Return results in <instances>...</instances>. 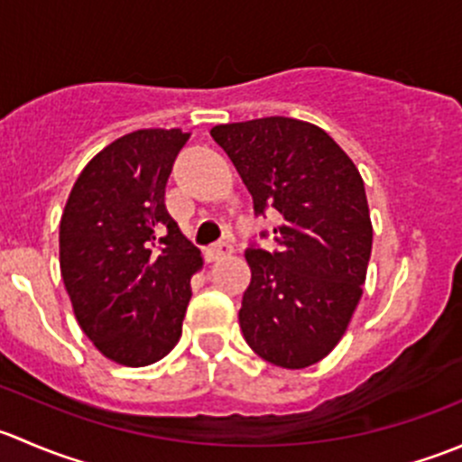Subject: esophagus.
Returning <instances> with one entry per match:
<instances>
[{
	"mask_svg": "<svg viewBox=\"0 0 462 462\" xmlns=\"http://www.w3.org/2000/svg\"><path fill=\"white\" fill-rule=\"evenodd\" d=\"M227 254H232V245L226 244V241H223V244H214V245H209V248H208V259L209 261L223 259V257H227Z\"/></svg>",
	"mask_w": 462,
	"mask_h": 462,
	"instance_id": "34e87169",
	"label": "esophagus"
}]
</instances>
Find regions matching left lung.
Segmentation results:
<instances>
[{"instance_id":"left-lung-1","label":"left lung","mask_w":462,"mask_h":462,"mask_svg":"<svg viewBox=\"0 0 462 462\" xmlns=\"http://www.w3.org/2000/svg\"><path fill=\"white\" fill-rule=\"evenodd\" d=\"M209 134L253 194L254 214H282L274 250H245V342L270 365L306 369L333 351L362 297L374 244L365 180L342 147L304 120L270 116Z\"/></svg>"}]
</instances>
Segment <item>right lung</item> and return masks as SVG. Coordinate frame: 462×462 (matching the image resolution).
Returning a JSON list of instances; mask_svg holds the SVG:
<instances>
[{
  "instance_id": "obj_1",
  "label": "right lung",
  "mask_w": 462,
  "mask_h": 462,
  "mask_svg": "<svg viewBox=\"0 0 462 462\" xmlns=\"http://www.w3.org/2000/svg\"><path fill=\"white\" fill-rule=\"evenodd\" d=\"M189 134L138 129L78 176L60 221V270L97 351L147 366L176 346L201 250L165 208V185Z\"/></svg>"
}]
</instances>
